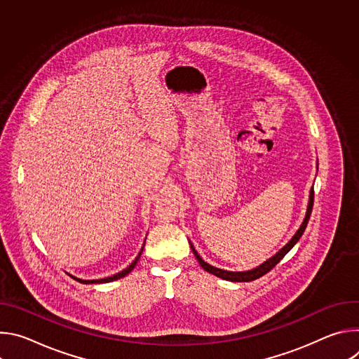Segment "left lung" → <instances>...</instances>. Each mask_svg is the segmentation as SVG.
<instances>
[{"label": "left lung", "mask_w": 359, "mask_h": 359, "mask_svg": "<svg viewBox=\"0 0 359 359\" xmlns=\"http://www.w3.org/2000/svg\"><path fill=\"white\" fill-rule=\"evenodd\" d=\"M317 169H318V163H317ZM313 204H314V189L311 187V190H310V197H309V206H306V213H305V217H304V220H302L299 229L297 230V233L291 237V240H290L280 251H277V252L273 255V257H270L267 262H264L263 264L257 266V267L252 269V270H247V271H227V270H222V269L213 267L212 264L206 263V262H204V260L200 257L198 252L196 251V248H194V245L191 244L190 240H189V244H190V247H191V250H193V252H194V255H196V259H197L198 264L203 267V270H206L208 273H210V274H213V276H216V277H219V278H223V280H227V281H233V283H248V281H254V280H257V278L263 277L264 274H267L270 270H273V269L276 267V264L280 263V260L284 257V255L297 244V241L301 238L302 233L305 231L306 224H309V220H310V216H311V212H313Z\"/></svg>", "instance_id": "1"}]
</instances>
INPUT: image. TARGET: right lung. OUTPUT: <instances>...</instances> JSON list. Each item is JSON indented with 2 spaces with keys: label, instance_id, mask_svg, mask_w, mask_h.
I'll return each mask as SVG.
<instances>
[{
  "label": "right lung",
  "instance_id": "obj_1",
  "mask_svg": "<svg viewBox=\"0 0 359 359\" xmlns=\"http://www.w3.org/2000/svg\"><path fill=\"white\" fill-rule=\"evenodd\" d=\"M144 240H146V238H144ZM143 247H144V243H143ZM143 247L140 248L139 254L136 255V259H135L125 270H122L121 273H118V274H115V276H111V277H107V278H100V280H82V278H76V277H74V276H71V274H69V277H72L74 280H76V281H79V283H82V284H102V283H111V281L123 278L125 276H128V274L135 269V266H136V263H137V260H139V257H140V254H142V251H143Z\"/></svg>",
  "mask_w": 359,
  "mask_h": 359
}]
</instances>
